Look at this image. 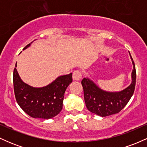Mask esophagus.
<instances>
[{
  "mask_svg": "<svg viewBox=\"0 0 147 147\" xmlns=\"http://www.w3.org/2000/svg\"><path fill=\"white\" fill-rule=\"evenodd\" d=\"M82 72L79 71V70H75V71L73 72V74H72V79H73V80L79 81L82 79Z\"/></svg>",
  "mask_w": 147,
  "mask_h": 147,
  "instance_id": "34e87169",
  "label": "esophagus"
}]
</instances>
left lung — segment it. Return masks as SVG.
<instances>
[{"label":"left lung","instance_id":"obj_1","mask_svg":"<svg viewBox=\"0 0 147 147\" xmlns=\"http://www.w3.org/2000/svg\"><path fill=\"white\" fill-rule=\"evenodd\" d=\"M131 59L133 65L131 73L132 82L124 90L119 92H108L99 88L90 79H82L84 100L88 110L101 117H106L118 113L124 109L132 97L136 86V66L131 56Z\"/></svg>","mask_w":147,"mask_h":147}]
</instances>
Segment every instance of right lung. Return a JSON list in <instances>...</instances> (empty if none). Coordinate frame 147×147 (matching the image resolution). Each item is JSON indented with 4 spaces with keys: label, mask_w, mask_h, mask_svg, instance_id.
I'll use <instances>...</instances> for the list:
<instances>
[{
    "label": "right lung",
    "mask_w": 147,
    "mask_h": 147,
    "mask_svg": "<svg viewBox=\"0 0 147 147\" xmlns=\"http://www.w3.org/2000/svg\"><path fill=\"white\" fill-rule=\"evenodd\" d=\"M72 75L70 73L60 76L44 87L35 88L24 83L15 68L13 83L16 102L23 111L32 117L48 119L55 117L63 109L64 93L72 83Z\"/></svg>",
    "instance_id": "1"
}]
</instances>
